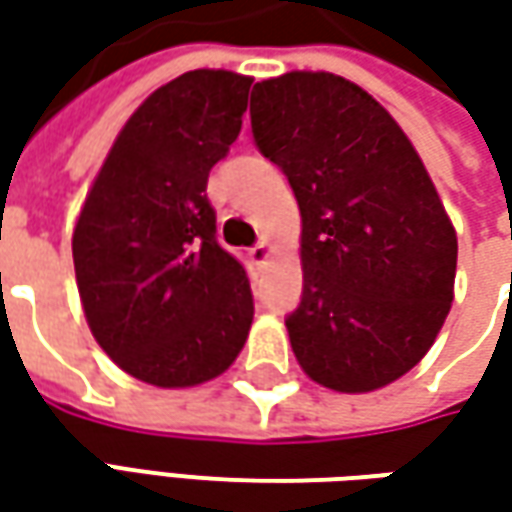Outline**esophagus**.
Wrapping results in <instances>:
<instances>
[{"instance_id":"1","label":"esophagus","mask_w":512,"mask_h":512,"mask_svg":"<svg viewBox=\"0 0 512 512\" xmlns=\"http://www.w3.org/2000/svg\"><path fill=\"white\" fill-rule=\"evenodd\" d=\"M247 256H250V262H253V265L262 267L267 265V259H270V247H267L265 242H259V245L250 247V253H247Z\"/></svg>"}]
</instances>
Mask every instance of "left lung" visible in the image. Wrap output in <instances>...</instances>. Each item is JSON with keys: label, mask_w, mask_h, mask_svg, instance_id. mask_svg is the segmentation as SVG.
I'll use <instances>...</instances> for the list:
<instances>
[{"label": "left lung", "mask_w": 512, "mask_h": 512, "mask_svg": "<svg viewBox=\"0 0 512 512\" xmlns=\"http://www.w3.org/2000/svg\"><path fill=\"white\" fill-rule=\"evenodd\" d=\"M250 128L302 213V302L285 319L302 370L339 393L396 382L436 342L459 256L419 153L333 73L256 82Z\"/></svg>", "instance_id": "1"}]
</instances>
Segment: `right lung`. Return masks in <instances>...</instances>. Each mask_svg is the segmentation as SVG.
<instances>
[{
	"instance_id": "obj_1",
	"label": "right lung",
	"mask_w": 512,
	"mask_h": 512,
	"mask_svg": "<svg viewBox=\"0 0 512 512\" xmlns=\"http://www.w3.org/2000/svg\"><path fill=\"white\" fill-rule=\"evenodd\" d=\"M247 76L190 70L150 93L116 136L73 230L88 325L113 362L156 387L225 373L253 293L216 239L207 176L247 110Z\"/></svg>"
}]
</instances>
